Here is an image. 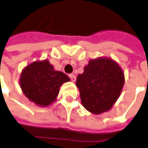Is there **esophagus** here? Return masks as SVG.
I'll use <instances>...</instances> for the list:
<instances>
[{
  "mask_svg": "<svg viewBox=\"0 0 148 148\" xmlns=\"http://www.w3.org/2000/svg\"><path fill=\"white\" fill-rule=\"evenodd\" d=\"M69 77H70V78L71 79V81L72 82H75V80H76V77H75V75L74 74H69Z\"/></svg>",
  "mask_w": 148,
  "mask_h": 148,
  "instance_id": "esophagus-1",
  "label": "esophagus"
}]
</instances>
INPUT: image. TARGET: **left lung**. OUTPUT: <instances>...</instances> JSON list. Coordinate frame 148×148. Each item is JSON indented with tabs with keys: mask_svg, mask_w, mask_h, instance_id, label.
Listing matches in <instances>:
<instances>
[{
	"mask_svg": "<svg viewBox=\"0 0 148 148\" xmlns=\"http://www.w3.org/2000/svg\"><path fill=\"white\" fill-rule=\"evenodd\" d=\"M124 73L112 59L99 57L89 61L78 74L76 86L82 105L94 114L107 112L120 96L124 86Z\"/></svg>",
	"mask_w": 148,
	"mask_h": 148,
	"instance_id": "left-lung-1",
	"label": "left lung"
}]
</instances>
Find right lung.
Here are the masks:
<instances>
[{"label":"right lung","mask_w":148,"mask_h":148,"mask_svg":"<svg viewBox=\"0 0 148 148\" xmlns=\"http://www.w3.org/2000/svg\"><path fill=\"white\" fill-rule=\"evenodd\" d=\"M70 78L54 70L48 60L34 61L24 68L20 76V87L24 95L36 105L46 107L54 102L59 89Z\"/></svg>","instance_id":"add662e5"}]
</instances>
